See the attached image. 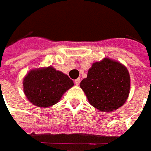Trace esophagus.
<instances>
[{
	"mask_svg": "<svg viewBox=\"0 0 151 151\" xmlns=\"http://www.w3.org/2000/svg\"><path fill=\"white\" fill-rule=\"evenodd\" d=\"M80 82H81V79L80 78H77L76 80H75V84L76 85V86H79Z\"/></svg>",
	"mask_w": 151,
	"mask_h": 151,
	"instance_id": "esophagus-1",
	"label": "esophagus"
}]
</instances>
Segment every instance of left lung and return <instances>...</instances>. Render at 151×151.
Listing matches in <instances>:
<instances>
[{"label":"left lung","mask_w":151,"mask_h":151,"mask_svg":"<svg viewBox=\"0 0 151 151\" xmlns=\"http://www.w3.org/2000/svg\"><path fill=\"white\" fill-rule=\"evenodd\" d=\"M80 86L91 106L101 112H113L128 99L130 76L121 63L105 58L92 64Z\"/></svg>","instance_id":"8db88e82"}]
</instances>
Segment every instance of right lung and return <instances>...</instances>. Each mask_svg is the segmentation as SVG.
I'll list each match as a JSON object with an SVG mask.
<instances>
[{"instance_id":"add662e5","label":"right lung","mask_w":151,"mask_h":151,"mask_svg":"<svg viewBox=\"0 0 151 151\" xmlns=\"http://www.w3.org/2000/svg\"><path fill=\"white\" fill-rule=\"evenodd\" d=\"M22 84L23 91L31 103L38 107H48L60 101L74 82L67 75L49 66L30 70Z\"/></svg>"}]
</instances>
